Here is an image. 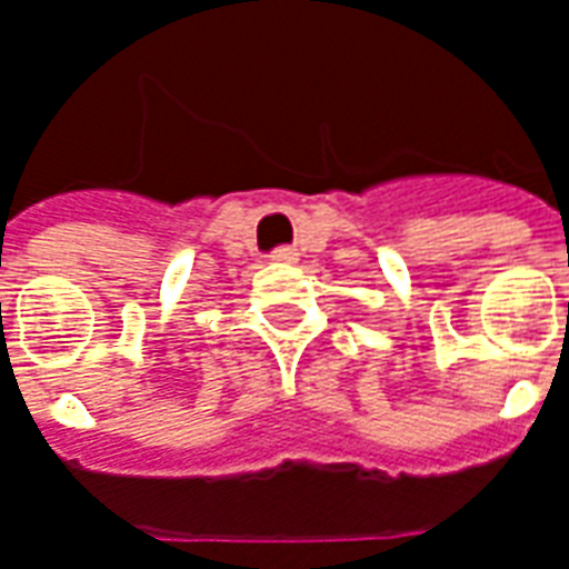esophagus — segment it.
Segmentation results:
<instances>
[{
	"instance_id": "esophagus-1",
	"label": "esophagus",
	"mask_w": 569,
	"mask_h": 569,
	"mask_svg": "<svg viewBox=\"0 0 569 569\" xmlns=\"http://www.w3.org/2000/svg\"><path fill=\"white\" fill-rule=\"evenodd\" d=\"M298 258L296 249H289V246H283V249H273L271 252V261H277V264H292Z\"/></svg>"
}]
</instances>
